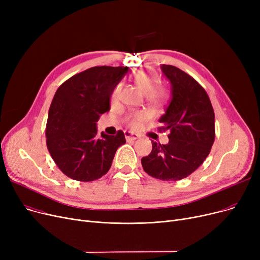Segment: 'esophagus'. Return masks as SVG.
Here are the masks:
<instances>
[{"instance_id":"esophagus-1","label":"esophagus","mask_w":260,"mask_h":260,"mask_svg":"<svg viewBox=\"0 0 260 260\" xmlns=\"http://www.w3.org/2000/svg\"><path fill=\"white\" fill-rule=\"evenodd\" d=\"M124 136H125L126 140H136V139L139 138L138 135L133 134V133H131V132H124Z\"/></svg>"}]
</instances>
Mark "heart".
I'll use <instances>...</instances> for the list:
<instances>
[{
  "instance_id": "obj_1",
  "label": "heart",
  "mask_w": 260,
  "mask_h": 260,
  "mask_svg": "<svg viewBox=\"0 0 260 260\" xmlns=\"http://www.w3.org/2000/svg\"><path fill=\"white\" fill-rule=\"evenodd\" d=\"M135 83L143 91L146 92V100L151 104H160L167 99V88L158 84V76L153 71L140 70L135 72L132 76ZM121 91V84H116L111 92V103H116L119 99ZM146 120V115L142 112H133L124 117V121L129 128L137 129L141 123Z\"/></svg>"
}]
</instances>
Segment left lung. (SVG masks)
<instances>
[{
  "instance_id": "left-lung-1",
  "label": "left lung",
  "mask_w": 260,
  "mask_h": 260,
  "mask_svg": "<svg viewBox=\"0 0 260 260\" xmlns=\"http://www.w3.org/2000/svg\"><path fill=\"white\" fill-rule=\"evenodd\" d=\"M172 84V98L159 122L169 131V143L152 141L151 154L141 159L145 173L163 181L186 178L206 160L215 140V114L207 91L178 67L163 64Z\"/></svg>"
}]
</instances>
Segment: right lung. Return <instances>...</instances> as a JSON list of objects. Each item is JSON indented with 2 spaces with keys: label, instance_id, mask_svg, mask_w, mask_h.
<instances>
[{
  "label": "right lung",
  "instance_id": "right-lung-1",
  "mask_svg": "<svg viewBox=\"0 0 260 260\" xmlns=\"http://www.w3.org/2000/svg\"><path fill=\"white\" fill-rule=\"evenodd\" d=\"M127 72V66H94L66 80L54 93L46 145L70 178L83 182L101 178L111 169L118 147L125 143L122 131L98 137L95 125L100 115L109 111L111 92Z\"/></svg>",
  "mask_w": 260,
  "mask_h": 260
}]
</instances>
